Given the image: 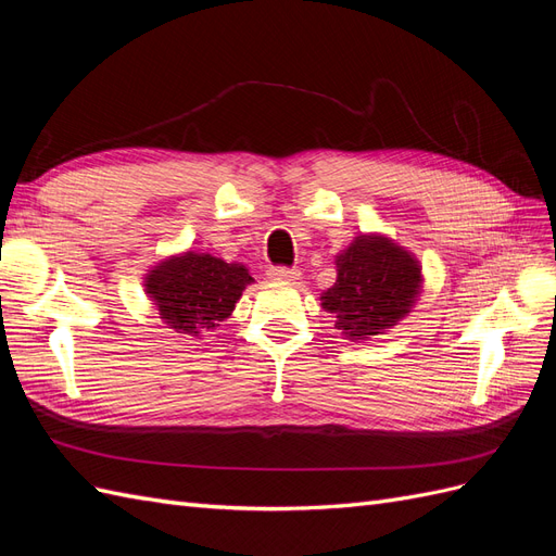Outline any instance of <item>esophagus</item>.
I'll list each match as a JSON object with an SVG mask.
<instances>
[{
    "label": "esophagus",
    "instance_id": "esophagus-1",
    "mask_svg": "<svg viewBox=\"0 0 556 556\" xmlns=\"http://www.w3.org/2000/svg\"><path fill=\"white\" fill-rule=\"evenodd\" d=\"M268 278L276 282H296L301 278V274L296 268H285V266H271L268 268Z\"/></svg>",
    "mask_w": 556,
    "mask_h": 556
}]
</instances>
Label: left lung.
Listing matches in <instances>:
<instances>
[{
	"label": "left lung",
	"mask_w": 556,
	"mask_h": 556,
	"mask_svg": "<svg viewBox=\"0 0 556 556\" xmlns=\"http://www.w3.org/2000/svg\"><path fill=\"white\" fill-rule=\"evenodd\" d=\"M422 266L384 233H359L336 255V282L319 301L348 341H368L399 325L422 292Z\"/></svg>",
	"instance_id": "obj_1"
}]
</instances>
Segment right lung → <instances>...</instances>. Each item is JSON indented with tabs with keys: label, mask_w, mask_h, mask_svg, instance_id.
Here are the masks:
<instances>
[{
	"label": "right lung",
	"mask_w": 556,
	"mask_h": 556,
	"mask_svg": "<svg viewBox=\"0 0 556 556\" xmlns=\"http://www.w3.org/2000/svg\"><path fill=\"white\" fill-rule=\"evenodd\" d=\"M250 282L245 264L188 250L157 262L143 288L166 327L201 339L225 323Z\"/></svg>",
	"instance_id": "add662e5"
}]
</instances>
